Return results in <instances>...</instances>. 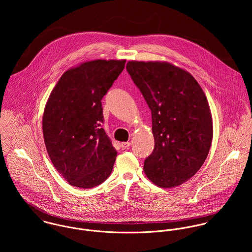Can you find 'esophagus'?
<instances>
[{
  "mask_svg": "<svg viewBox=\"0 0 252 252\" xmlns=\"http://www.w3.org/2000/svg\"><path fill=\"white\" fill-rule=\"evenodd\" d=\"M120 145H121L122 149H127L131 145V143L130 142H125V143H121Z\"/></svg>",
  "mask_w": 252,
  "mask_h": 252,
  "instance_id": "obj_1",
  "label": "esophagus"
}]
</instances>
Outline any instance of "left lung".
Instances as JSON below:
<instances>
[{
  "instance_id": "1",
  "label": "left lung",
  "mask_w": 252,
  "mask_h": 252,
  "mask_svg": "<svg viewBox=\"0 0 252 252\" xmlns=\"http://www.w3.org/2000/svg\"><path fill=\"white\" fill-rule=\"evenodd\" d=\"M126 70L151 110L155 145L144 174L159 187L181 185L200 170L212 145L207 97L190 72L171 63L129 61Z\"/></svg>"
}]
</instances>
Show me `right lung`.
Returning <instances> with one entry per match:
<instances>
[{
  "label": "right lung",
  "mask_w": 252,
  "mask_h": 252,
  "mask_svg": "<svg viewBox=\"0 0 252 252\" xmlns=\"http://www.w3.org/2000/svg\"><path fill=\"white\" fill-rule=\"evenodd\" d=\"M126 60H93L64 72L42 115L43 140L57 172L71 185L92 188L108 179L117 151L101 128V100Z\"/></svg>",
  "instance_id": "1"
}]
</instances>
